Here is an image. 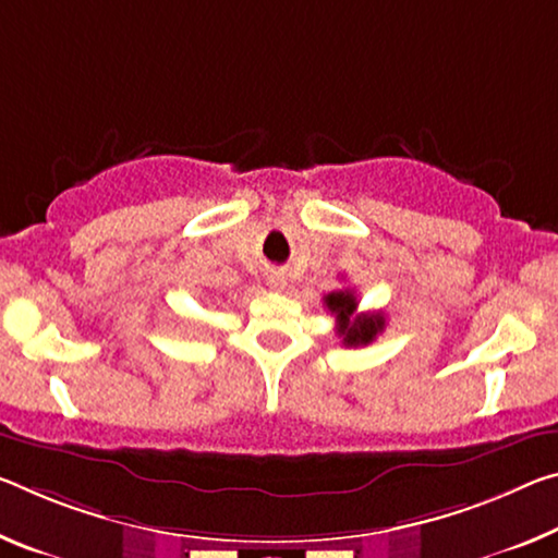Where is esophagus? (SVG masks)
Here are the masks:
<instances>
[{
  "label": "esophagus",
  "instance_id": "34e87169",
  "mask_svg": "<svg viewBox=\"0 0 558 558\" xmlns=\"http://www.w3.org/2000/svg\"><path fill=\"white\" fill-rule=\"evenodd\" d=\"M268 286L272 288V290H282L288 286V278H286V272L282 270H270L268 272Z\"/></svg>",
  "mask_w": 558,
  "mask_h": 558
}]
</instances>
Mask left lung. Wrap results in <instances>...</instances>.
Instances as JSON below:
<instances>
[{
	"mask_svg": "<svg viewBox=\"0 0 558 558\" xmlns=\"http://www.w3.org/2000/svg\"><path fill=\"white\" fill-rule=\"evenodd\" d=\"M325 305L335 315V320H338V335L342 338V344H348V348L369 344L385 330L383 313L357 315V298L350 288L332 290L330 295H325Z\"/></svg>",
	"mask_w": 558,
	"mask_h": 558,
	"instance_id": "obj_1",
	"label": "left lung"
}]
</instances>
